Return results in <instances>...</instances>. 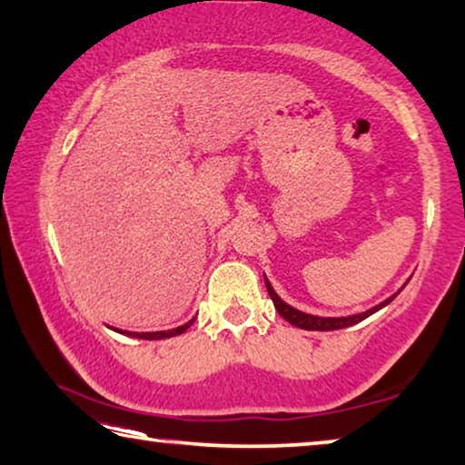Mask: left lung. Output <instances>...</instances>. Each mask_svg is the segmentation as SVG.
<instances>
[{
	"mask_svg": "<svg viewBox=\"0 0 465 465\" xmlns=\"http://www.w3.org/2000/svg\"><path fill=\"white\" fill-rule=\"evenodd\" d=\"M264 283H267V292L272 300V304H275V311L283 316L287 322H292L293 327H300V329H306V331H335V329H345V327H351L356 325V322L368 319V316L374 314L381 308H385L389 302H391L397 293H393L391 298H387L385 302H381L371 311L366 312H360V314H351V316H314V314H306L302 311H296V308H292L290 304H285V302L277 296L275 290H272L271 283L264 279Z\"/></svg>",
	"mask_w": 465,
	"mask_h": 465,
	"instance_id": "obj_1",
	"label": "left lung"
}]
</instances>
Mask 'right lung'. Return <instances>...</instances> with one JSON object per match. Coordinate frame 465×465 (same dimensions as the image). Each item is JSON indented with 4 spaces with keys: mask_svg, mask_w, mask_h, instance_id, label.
Here are the masks:
<instances>
[{
    "mask_svg": "<svg viewBox=\"0 0 465 465\" xmlns=\"http://www.w3.org/2000/svg\"><path fill=\"white\" fill-rule=\"evenodd\" d=\"M193 321H188L186 325L182 327H175V329H169V331H153V333H134V331H122V329H115L117 333H124V335H130V337H138V339H167V337H175V335H182L183 331L190 329V325H193Z\"/></svg>",
    "mask_w": 465,
    "mask_h": 465,
    "instance_id": "1",
    "label": "right lung"
}]
</instances>
